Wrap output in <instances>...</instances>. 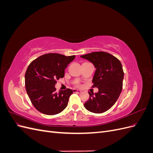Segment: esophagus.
Here are the masks:
<instances>
[{
	"instance_id": "obj_1",
	"label": "esophagus",
	"mask_w": 153,
	"mask_h": 153,
	"mask_svg": "<svg viewBox=\"0 0 153 153\" xmlns=\"http://www.w3.org/2000/svg\"><path fill=\"white\" fill-rule=\"evenodd\" d=\"M73 92H75V93H81L82 92V91L80 90H78L76 89H73Z\"/></svg>"
}]
</instances>
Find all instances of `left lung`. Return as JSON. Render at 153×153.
<instances>
[{
  "mask_svg": "<svg viewBox=\"0 0 153 153\" xmlns=\"http://www.w3.org/2000/svg\"><path fill=\"white\" fill-rule=\"evenodd\" d=\"M80 57L93 64L96 68L92 78L98 92H89L90 98L84 103L89 112L100 114L110 109L116 102L123 89L124 72L122 64L112 55L104 52H92Z\"/></svg>",
  "mask_w": 153,
  "mask_h": 153,
  "instance_id": "obj_1",
  "label": "left lung"
}]
</instances>
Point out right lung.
<instances>
[{
  "label": "right lung",
  "mask_w": 153,
  "mask_h": 153,
  "mask_svg": "<svg viewBox=\"0 0 153 153\" xmlns=\"http://www.w3.org/2000/svg\"><path fill=\"white\" fill-rule=\"evenodd\" d=\"M75 58L59 53H48L39 57L30 64L25 75L27 93L32 105L46 115L61 112L68 105L71 89L55 92L57 80L63 78L64 70Z\"/></svg>",
  "instance_id": "1"
}]
</instances>
